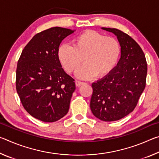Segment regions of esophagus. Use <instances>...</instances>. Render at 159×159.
Returning <instances> with one entry per match:
<instances>
[{"label": "esophagus", "instance_id": "obj_1", "mask_svg": "<svg viewBox=\"0 0 159 159\" xmlns=\"http://www.w3.org/2000/svg\"><path fill=\"white\" fill-rule=\"evenodd\" d=\"M76 85L77 86V87H79V86H80V85H82L83 84H84V83L83 82H81V81H79V80H76Z\"/></svg>", "mask_w": 159, "mask_h": 159}]
</instances>
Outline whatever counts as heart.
I'll return each instance as SVG.
<instances>
[{
	"label": "heart",
	"instance_id": "heart-1",
	"mask_svg": "<svg viewBox=\"0 0 159 159\" xmlns=\"http://www.w3.org/2000/svg\"><path fill=\"white\" fill-rule=\"evenodd\" d=\"M121 49L114 37L95 30H86L74 38L71 45L63 44L58 48L59 60L67 72L75 73L84 61L85 63L78 72L80 79L103 78L116 65Z\"/></svg>",
	"mask_w": 159,
	"mask_h": 159
}]
</instances>
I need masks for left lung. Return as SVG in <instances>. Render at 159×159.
Returning a JSON list of instances; mask_svg holds the SVG:
<instances>
[{
  "mask_svg": "<svg viewBox=\"0 0 159 159\" xmlns=\"http://www.w3.org/2000/svg\"><path fill=\"white\" fill-rule=\"evenodd\" d=\"M117 36L121 54L111 72L92 84L90 109L103 121L125 117L135 108L146 85L147 64L140 46L117 29L102 28Z\"/></svg>",
  "mask_w": 159,
  "mask_h": 159,
  "instance_id": "left-lung-1",
  "label": "left lung"
}]
</instances>
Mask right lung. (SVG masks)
I'll return each mask as SVG.
<instances>
[{"mask_svg":"<svg viewBox=\"0 0 159 159\" xmlns=\"http://www.w3.org/2000/svg\"><path fill=\"white\" fill-rule=\"evenodd\" d=\"M71 29L52 27L37 34L24 48L16 71V89L24 108L41 121L60 120L69 111L74 79L59 60L57 50Z\"/></svg>","mask_w":159,"mask_h":159,"instance_id":"add662e5","label":"right lung"}]
</instances>
